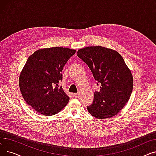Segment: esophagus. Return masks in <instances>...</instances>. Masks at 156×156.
<instances>
[{
	"instance_id": "1",
	"label": "esophagus",
	"mask_w": 156,
	"mask_h": 156,
	"mask_svg": "<svg viewBox=\"0 0 156 156\" xmlns=\"http://www.w3.org/2000/svg\"><path fill=\"white\" fill-rule=\"evenodd\" d=\"M73 97L75 98H78L80 97V94H74Z\"/></svg>"
}]
</instances>
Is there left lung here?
<instances>
[{
	"instance_id": "1",
	"label": "left lung",
	"mask_w": 156,
	"mask_h": 156,
	"mask_svg": "<svg viewBox=\"0 0 156 156\" xmlns=\"http://www.w3.org/2000/svg\"><path fill=\"white\" fill-rule=\"evenodd\" d=\"M77 55L88 65L97 85H101L88 111L97 119L116 115L128 102L133 86L132 74L123 58L117 51L101 46L81 48Z\"/></svg>"
}]
</instances>
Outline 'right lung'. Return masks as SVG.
Here are the masks:
<instances>
[{"instance_id":"add662e5","label":"right lung","mask_w":156,"mask_h":156,"mask_svg":"<svg viewBox=\"0 0 156 156\" xmlns=\"http://www.w3.org/2000/svg\"><path fill=\"white\" fill-rule=\"evenodd\" d=\"M75 52L65 47L46 48L28 58L20 76V88L24 101L38 113L54 115L68 103L69 97L59 83L63 67Z\"/></svg>"}]
</instances>
